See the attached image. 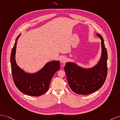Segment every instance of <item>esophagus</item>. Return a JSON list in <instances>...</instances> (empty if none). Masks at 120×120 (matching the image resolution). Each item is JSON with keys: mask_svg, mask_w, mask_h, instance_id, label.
Segmentation results:
<instances>
[{"mask_svg": "<svg viewBox=\"0 0 120 120\" xmlns=\"http://www.w3.org/2000/svg\"><path fill=\"white\" fill-rule=\"evenodd\" d=\"M67 60V58H66V57L63 56L62 57H60V62L62 63H65L66 62Z\"/></svg>", "mask_w": 120, "mask_h": 120, "instance_id": "34e87169", "label": "esophagus"}]
</instances>
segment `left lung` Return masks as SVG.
I'll return each mask as SVG.
<instances>
[{"label": "left lung", "mask_w": 120, "mask_h": 120, "mask_svg": "<svg viewBox=\"0 0 120 120\" xmlns=\"http://www.w3.org/2000/svg\"><path fill=\"white\" fill-rule=\"evenodd\" d=\"M101 40V56L97 64L90 68H84L76 64L68 62L64 68L67 80L73 92L79 95H88L96 92L103 86L107 73V53L104 40Z\"/></svg>", "instance_id": "left-lung-1"}]
</instances>
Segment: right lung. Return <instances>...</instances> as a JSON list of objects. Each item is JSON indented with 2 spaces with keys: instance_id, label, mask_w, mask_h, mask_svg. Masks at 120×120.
I'll return each instance as SVG.
<instances>
[{
  "instance_id": "right-lung-1",
  "label": "right lung",
  "mask_w": 120,
  "mask_h": 120,
  "mask_svg": "<svg viewBox=\"0 0 120 120\" xmlns=\"http://www.w3.org/2000/svg\"><path fill=\"white\" fill-rule=\"evenodd\" d=\"M20 35L17 38L11 55L14 82L20 91L25 94L31 96L42 95L48 90L52 76L60 69V62L58 60L48 62L43 68L34 73H28L23 71L17 65L15 60L17 41Z\"/></svg>"
}]
</instances>
